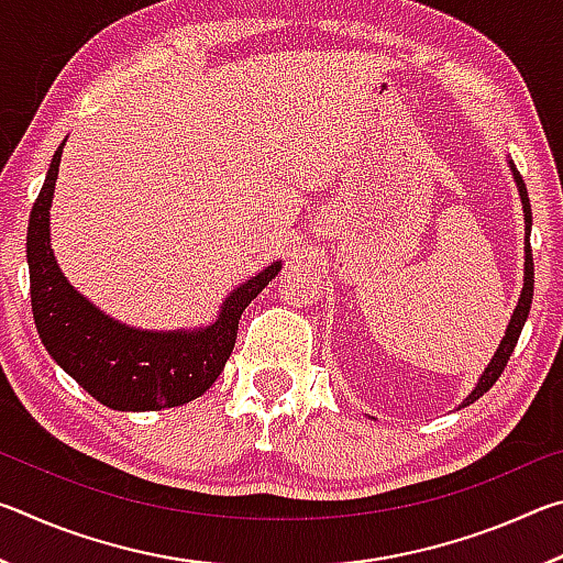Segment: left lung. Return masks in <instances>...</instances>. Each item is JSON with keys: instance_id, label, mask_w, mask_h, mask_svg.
Wrapping results in <instances>:
<instances>
[{"instance_id": "left-lung-1", "label": "left lung", "mask_w": 563, "mask_h": 563, "mask_svg": "<svg viewBox=\"0 0 563 563\" xmlns=\"http://www.w3.org/2000/svg\"><path fill=\"white\" fill-rule=\"evenodd\" d=\"M509 168H511L514 184H517L519 198H521V208H523V288H521L519 302H517V308H514V312H511V320H509V325H507V332H504V338L499 342L497 352H494V357L489 360V365L484 367L482 377L476 379V385H474L472 393L462 399L460 409L476 402V399H479L494 383H497L499 375L504 373V367H507V362L511 357L514 347H517V340L521 335V328H523V322H527L529 308H531V295H533V258H531V243H529V235H531V203H529L527 186H523V180L519 176L517 166H514V161H509Z\"/></svg>"}]
</instances>
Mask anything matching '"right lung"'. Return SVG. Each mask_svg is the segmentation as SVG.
I'll use <instances>...</instances> for the list:
<instances>
[{
  "label": "right lung",
  "mask_w": 563,
  "mask_h": 563,
  "mask_svg": "<svg viewBox=\"0 0 563 563\" xmlns=\"http://www.w3.org/2000/svg\"><path fill=\"white\" fill-rule=\"evenodd\" d=\"M64 146L66 139L46 170L26 231L32 312L46 352L97 402L119 412L178 407L201 397L231 357L243 310L278 275L283 263L275 261L238 285L211 325L194 330L129 328L84 298L64 278L54 258L49 211Z\"/></svg>",
  "instance_id": "right-lung-1"
}]
</instances>
